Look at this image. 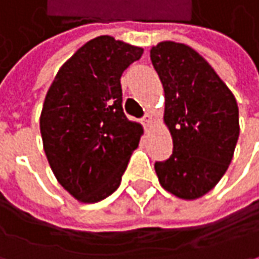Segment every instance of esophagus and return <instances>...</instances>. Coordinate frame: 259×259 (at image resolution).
I'll list each match as a JSON object with an SVG mask.
<instances>
[{
	"label": "esophagus",
	"instance_id": "obj_1",
	"mask_svg": "<svg viewBox=\"0 0 259 259\" xmlns=\"http://www.w3.org/2000/svg\"><path fill=\"white\" fill-rule=\"evenodd\" d=\"M142 123H144V126H151V124H152V117H151V115H145Z\"/></svg>",
	"mask_w": 259,
	"mask_h": 259
}]
</instances>
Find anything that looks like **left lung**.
I'll use <instances>...</instances> for the list:
<instances>
[{
	"instance_id": "obj_1",
	"label": "left lung",
	"mask_w": 259,
	"mask_h": 259,
	"mask_svg": "<svg viewBox=\"0 0 259 259\" xmlns=\"http://www.w3.org/2000/svg\"><path fill=\"white\" fill-rule=\"evenodd\" d=\"M151 61L164 88V123L173 139V154L155 162V173L167 192L198 199L220 182L233 158L237 102L205 58L185 44L160 42L151 48Z\"/></svg>"
}]
</instances>
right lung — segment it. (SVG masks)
<instances>
[{"instance_id":"add662e5","label":"right lung","mask_w":259,"mask_h":259,"mask_svg":"<svg viewBox=\"0 0 259 259\" xmlns=\"http://www.w3.org/2000/svg\"><path fill=\"white\" fill-rule=\"evenodd\" d=\"M144 50L113 36L91 39L60 67L44 101L39 127L58 183L94 204L120 186L144 129L121 107L123 71Z\"/></svg>"}]
</instances>
